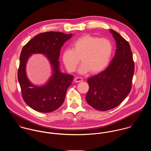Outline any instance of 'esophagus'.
<instances>
[{
    "instance_id": "obj_1",
    "label": "esophagus",
    "mask_w": 151,
    "mask_h": 151,
    "mask_svg": "<svg viewBox=\"0 0 151 151\" xmlns=\"http://www.w3.org/2000/svg\"><path fill=\"white\" fill-rule=\"evenodd\" d=\"M74 82L75 83H80V82H81L83 81V79L81 77H76L75 78H74Z\"/></svg>"
}]
</instances>
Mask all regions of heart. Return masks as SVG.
<instances>
[{"mask_svg":"<svg viewBox=\"0 0 151 151\" xmlns=\"http://www.w3.org/2000/svg\"><path fill=\"white\" fill-rule=\"evenodd\" d=\"M112 51V43L108 38H99L86 34L73 43L72 49L64 50L62 60L67 70L73 72L79 65L81 58L83 64L78 69L80 73L91 71L92 74H98L108 66Z\"/></svg>","mask_w":151,"mask_h":151,"instance_id":"b5f03b06","label":"heart"}]
</instances>
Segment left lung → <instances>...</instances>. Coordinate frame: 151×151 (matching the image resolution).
I'll use <instances>...</instances> for the list:
<instances>
[{"mask_svg": "<svg viewBox=\"0 0 151 151\" xmlns=\"http://www.w3.org/2000/svg\"><path fill=\"white\" fill-rule=\"evenodd\" d=\"M116 50L110 65L103 71L89 77L86 96L92 108L106 111L119 106L131 91L134 62L129 42L116 31L110 29Z\"/></svg>", "mask_w": 151, "mask_h": 151, "instance_id": "1", "label": "left lung"}]
</instances>
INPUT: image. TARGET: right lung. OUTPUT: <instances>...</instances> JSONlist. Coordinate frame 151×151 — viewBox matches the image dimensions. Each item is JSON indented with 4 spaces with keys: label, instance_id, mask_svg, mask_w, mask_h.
<instances>
[{
    "label": "right lung",
    "instance_id": "obj_1",
    "mask_svg": "<svg viewBox=\"0 0 151 151\" xmlns=\"http://www.w3.org/2000/svg\"><path fill=\"white\" fill-rule=\"evenodd\" d=\"M72 36V34H65L60 32H43L35 36L22 47L17 77L22 97L27 105L32 109L42 113H49L63 104L67 88L71 84L74 77L60 71L58 59L62 46ZM34 53L45 54L52 67L53 74L48 83L43 86L33 85L26 75L27 60Z\"/></svg>",
    "mask_w": 151,
    "mask_h": 151
}]
</instances>
